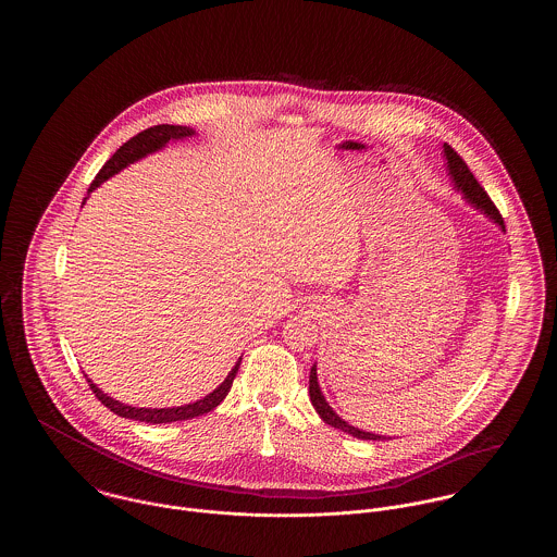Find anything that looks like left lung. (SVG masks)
<instances>
[{"label": "left lung", "instance_id": "obj_1", "mask_svg": "<svg viewBox=\"0 0 557 557\" xmlns=\"http://www.w3.org/2000/svg\"><path fill=\"white\" fill-rule=\"evenodd\" d=\"M445 154H447V160H449L450 177H453L457 189H461V191L466 194V198H468L474 207H478L480 211H484V214H488L495 223H499L505 230L502 212L495 207V202L488 198V194L484 191V187L478 184V180L474 177V173L470 171V166L466 164V160L461 159V157L450 148L449 144H445ZM309 395H311V403H313L319 418H321L325 424H330L332 428H338V430L348 432V434H352V436H357V438H363V441H384V438H386V436H377V434H371V432H363V430H359V428H352V425L346 424L345 420H341V418L332 411V407L327 405V400L323 398L321 391H319L318 368H315V366L311 368V375H309Z\"/></svg>", "mask_w": 557, "mask_h": 557}]
</instances>
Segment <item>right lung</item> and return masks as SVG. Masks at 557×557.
<instances>
[{
	"label": "right lung",
	"instance_id": "obj_1",
	"mask_svg": "<svg viewBox=\"0 0 557 557\" xmlns=\"http://www.w3.org/2000/svg\"><path fill=\"white\" fill-rule=\"evenodd\" d=\"M191 129L182 127V125H154V127H148L144 132L133 135L129 141H125L110 160H107V164L100 169V173L96 175V180L91 182L89 191L100 186L102 182H107L108 177H112L114 173H119L123 166L132 164L133 160L141 159L154 150L162 148L169 139H182L191 135ZM239 361L236 363V368L230 371V375L225 377V382L212 391L209 397L200 398L191 405H184V407H173V409H144V407H132V405H123L114 398L104 395L96 384H91V380H87L91 393L96 395V398L108 407L112 413L121 416V418H129V420H137V422H148V424H171V422H182V420H191V418H198V416H205L212 411L223 398L227 397L230 388H232V382L238 373Z\"/></svg>",
	"mask_w": 557,
	"mask_h": 557
}]
</instances>
